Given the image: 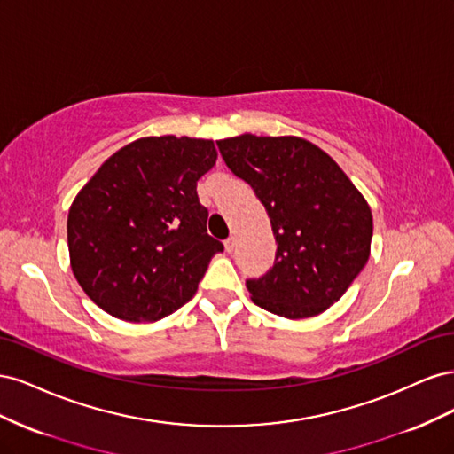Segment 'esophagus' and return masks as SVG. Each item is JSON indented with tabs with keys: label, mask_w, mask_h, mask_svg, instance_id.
Wrapping results in <instances>:
<instances>
[{
	"label": "esophagus",
	"mask_w": 454,
	"mask_h": 454,
	"mask_svg": "<svg viewBox=\"0 0 454 454\" xmlns=\"http://www.w3.org/2000/svg\"><path fill=\"white\" fill-rule=\"evenodd\" d=\"M232 250H235V239L231 237V239H227V240H225V252H229V254H231Z\"/></svg>",
	"instance_id": "esophagus-1"
}]
</instances>
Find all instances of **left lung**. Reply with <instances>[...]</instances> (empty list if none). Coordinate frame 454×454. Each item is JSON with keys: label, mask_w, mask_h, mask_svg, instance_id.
<instances>
[{"label": "left lung", "mask_w": 454, "mask_h": 454, "mask_svg": "<svg viewBox=\"0 0 454 454\" xmlns=\"http://www.w3.org/2000/svg\"><path fill=\"white\" fill-rule=\"evenodd\" d=\"M229 170L248 184L270 217L277 257L246 287L261 309L309 318L342 297L369 259L373 217L325 151L295 136L217 142Z\"/></svg>", "instance_id": "obj_1"}]
</instances>
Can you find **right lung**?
<instances>
[{"label": "right lung", "instance_id": "1", "mask_svg": "<svg viewBox=\"0 0 454 454\" xmlns=\"http://www.w3.org/2000/svg\"><path fill=\"white\" fill-rule=\"evenodd\" d=\"M215 159L212 140L151 136L121 147L79 191L67 248L79 286L102 310L155 322L195 295L223 252L197 195Z\"/></svg>", "mask_w": 454, "mask_h": 454}]
</instances>
